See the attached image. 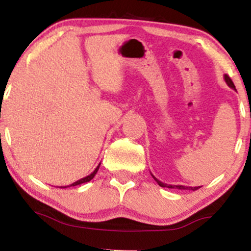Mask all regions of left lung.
<instances>
[{"label":"left lung","mask_w":251,"mask_h":251,"mask_svg":"<svg viewBox=\"0 0 251 251\" xmlns=\"http://www.w3.org/2000/svg\"><path fill=\"white\" fill-rule=\"evenodd\" d=\"M224 80H226V85L229 86V87H231L232 89H236L235 88V85H234V82H232V80L230 79L229 76L226 75H224ZM152 175V174H151ZM152 177H153V179L157 181L158 183V185L159 186H162V188H169V189H179V190H192V191H195V190H197V189H200L201 186H184V185H170V184H165V183H163V181H160L159 179H157V178L154 177L153 175H152Z\"/></svg>","instance_id":"1"}]
</instances>
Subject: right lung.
Here are the masks:
<instances>
[{"mask_svg":"<svg viewBox=\"0 0 251 251\" xmlns=\"http://www.w3.org/2000/svg\"><path fill=\"white\" fill-rule=\"evenodd\" d=\"M99 166H100V164L99 165L97 166L96 168V170H94L93 172H92L91 175H88V176H86V177H83V178H81V179H79V180H76V181H74L73 184H71V185H67V186H60V188H62V189H65V188H70V186H76V185H80V184H83V183H87V181H89V180H92L94 178V176L97 175V172H98V170H99Z\"/></svg>","mask_w":251,"mask_h":251,"instance_id":"right-lung-1","label":"right lung"}]
</instances>
